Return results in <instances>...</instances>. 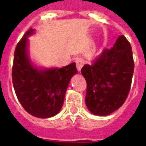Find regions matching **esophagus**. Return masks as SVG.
I'll return each instance as SVG.
<instances>
[{"instance_id":"1","label":"esophagus","mask_w":146,"mask_h":146,"mask_svg":"<svg viewBox=\"0 0 146 146\" xmlns=\"http://www.w3.org/2000/svg\"><path fill=\"white\" fill-rule=\"evenodd\" d=\"M76 66H77V69L78 71H80L82 69V66H83V63H82V60L81 59H77L76 60Z\"/></svg>"}]
</instances>
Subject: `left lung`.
<instances>
[{
  "instance_id": "1",
  "label": "left lung",
  "mask_w": 146,
  "mask_h": 146,
  "mask_svg": "<svg viewBox=\"0 0 146 146\" xmlns=\"http://www.w3.org/2000/svg\"><path fill=\"white\" fill-rule=\"evenodd\" d=\"M135 69L129 42L122 35L111 49L103 50L81 73L87 83L86 104L93 114L108 115L123 105L131 88Z\"/></svg>"
}]
</instances>
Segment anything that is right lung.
<instances>
[{
  "instance_id": "add662e5",
  "label": "right lung",
  "mask_w": 146,
  "mask_h": 146,
  "mask_svg": "<svg viewBox=\"0 0 146 146\" xmlns=\"http://www.w3.org/2000/svg\"><path fill=\"white\" fill-rule=\"evenodd\" d=\"M33 31L30 28L15 48L13 86L18 100L28 113L37 118H50L61 109L68 85L77 70L75 63L60 69H36L27 53L28 36Z\"/></svg>"
}]
</instances>
